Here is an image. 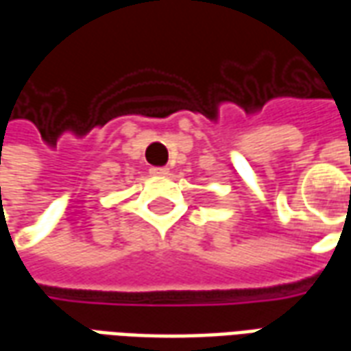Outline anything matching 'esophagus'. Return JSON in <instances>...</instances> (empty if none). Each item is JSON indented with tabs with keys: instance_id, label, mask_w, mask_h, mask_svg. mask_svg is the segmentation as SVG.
Instances as JSON below:
<instances>
[{
	"instance_id": "34e87169",
	"label": "esophagus",
	"mask_w": 351,
	"mask_h": 351,
	"mask_svg": "<svg viewBox=\"0 0 351 351\" xmlns=\"http://www.w3.org/2000/svg\"><path fill=\"white\" fill-rule=\"evenodd\" d=\"M150 175L156 176V178H163V176L169 175V169H165V167H152V169H150Z\"/></svg>"
}]
</instances>
